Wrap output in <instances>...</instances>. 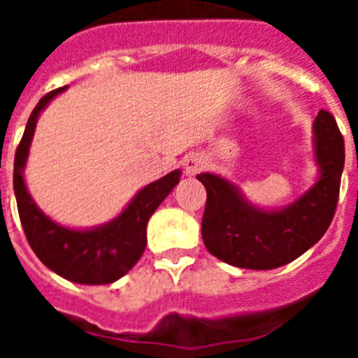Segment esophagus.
Here are the masks:
<instances>
[{"label": "esophagus", "instance_id": "1", "mask_svg": "<svg viewBox=\"0 0 358 358\" xmlns=\"http://www.w3.org/2000/svg\"><path fill=\"white\" fill-rule=\"evenodd\" d=\"M206 169V159L199 154H192L185 159V170L188 176H195V173L202 172V170Z\"/></svg>", "mask_w": 358, "mask_h": 358}]
</instances>
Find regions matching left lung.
Wrapping results in <instances>:
<instances>
[{"label":"left lung","instance_id":"left-lung-1","mask_svg":"<svg viewBox=\"0 0 358 358\" xmlns=\"http://www.w3.org/2000/svg\"><path fill=\"white\" fill-rule=\"evenodd\" d=\"M314 152L319 179L283 210L252 206L240 189L213 173H199L206 188L202 240L218 260L242 268L271 271L290 264L322 238L339 201L344 140L328 110L314 122Z\"/></svg>","mask_w":358,"mask_h":358}]
</instances>
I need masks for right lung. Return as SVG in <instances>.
I'll list each match as a JSON object with an SVG mask.
<instances>
[{
	"instance_id": "obj_1",
	"label": "right lung",
	"mask_w": 358,
	"mask_h": 358,
	"mask_svg": "<svg viewBox=\"0 0 358 358\" xmlns=\"http://www.w3.org/2000/svg\"><path fill=\"white\" fill-rule=\"evenodd\" d=\"M59 87L44 94L31 110L27 129L15 150L14 192L17 211L30 248L53 273L82 285H106L127 274L140 260L147 245V224L152 213L179 182L181 172L173 170L141 188L115 220L94 229H69L59 226L31 201L24 186L23 170L27 164L37 116L53 96L64 91Z\"/></svg>"
}]
</instances>
